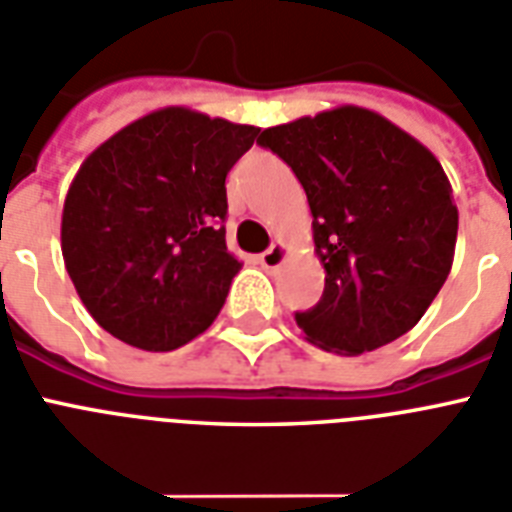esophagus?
I'll return each instance as SVG.
<instances>
[{"mask_svg": "<svg viewBox=\"0 0 512 512\" xmlns=\"http://www.w3.org/2000/svg\"><path fill=\"white\" fill-rule=\"evenodd\" d=\"M284 260H286V247L281 242L270 244V247L265 249L263 255H260V265H263L265 270L281 268V265H284Z\"/></svg>", "mask_w": 512, "mask_h": 512, "instance_id": "34e87169", "label": "esophagus"}]
</instances>
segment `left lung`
Returning a JSON list of instances; mask_svg holds the SVG:
<instances>
[{"mask_svg":"<svg viewBox=\"0 0 512 512\" xmlns=\"http://www.w3.org/2000/svg\"><path fill=\"white\" fill-rule=\"evenodd\" d=\"M294 170L326 268L321 302L294 321L323 350L363 355L407 334L452 268L458 207L421 141L363 107L265 128Z\"/></svg>","mask_w":512,"mask_h":512,"instance_id":"8db88e82","label":"left lung"}]
</instances>
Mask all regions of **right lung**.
I'll return each mask as SVG.
<instances>
[{
  "mask_svg": "<svg viewBox=\"0 0 512 512\" xmlns=\"http://www.w3.org/2000/svg\"><path fill=\"white\" fill-rule=\"evenodd\" d=\"M257 134L165 107L86 157L65 197L62 257L107 334L170 352L218 318L242 268L226 249V176Z\"/></svg>",
  "mask_w": 512,
  "mask_h": 512,
  "instance_id": "1",
  "label": "right lung"
}]
</instances>
